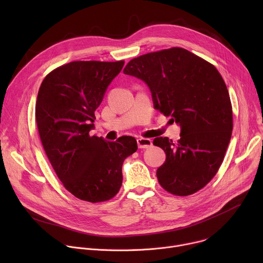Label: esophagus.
Listing matches in <instances>:
<instances>
[{
    "instance_id": "34e87169",
    "label": "esophagus",
    "mask_w": 263,
    "mask_h": 263,
    "mask_svg": "<svg viewBox=\"0 0 263 263\" xmlns=\"http://www.w3.org/2000/svg\"><path fill=\"white\" fill-rule=\"evenodd\" d=\"M137 144H138L139 148H146V147L152 146L153 142H152V140L149 139V138L140 137V138H137Z\"/></svg>"
}]
</instances>
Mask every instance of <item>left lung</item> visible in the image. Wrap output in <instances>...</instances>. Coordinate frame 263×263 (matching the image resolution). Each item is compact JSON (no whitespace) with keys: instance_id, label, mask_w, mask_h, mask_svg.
<instances>
[{"instance_id":"1","label":"left lung","mask_w":263,"mask_h":263,"mask_svg":"<svg viewBox=\"0 0 263 263\" xmlns=\"http://www.w3.org/2000/svg\"><path fill=\"white\" fill-rule=\"evenodd\" d=\"M124 73L143 81L154 108L181 128L177 143L156 137L165 152L157 170L163 189L176 196L200 191L218 171L231 139L230 96L218 70L182 48L148 53L132 59Z\"/></svg>"}]
</instances>
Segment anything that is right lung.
I'll return each instance as SVG.
<instances>
[{"label":"right lung","mask_w":263,"mask_h":263,"mask_svg":"<svg viewBox=\"0 0 263 263\" xmlns=\"http://www.w3.org/2000/svg\"><path fill=\"white\" fill-rule=\"evenodd\" d=\"M124 63L69 62L51 71L37 95L35 117L46 154L65 189L83 201L114 198L123 162L137 149L132 136L107 141L89 134L95 111Z\"/></svg>","instance_id":"obj_1"}]
</instances>
